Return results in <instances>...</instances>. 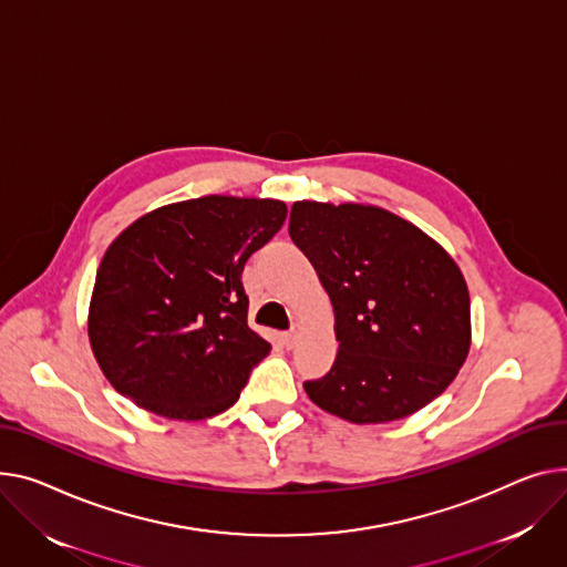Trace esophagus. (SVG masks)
<instances>
[{"label": "esophagus", "mask_w": 567, "mask_h": 567, "mask_svg": "<svg viewBox=\"0 0 567 567\" xmlns=\"http://www.w3.org/2000/svg\"><path fill=\"white\" fill-rule=\"evenodd\" d=\"M296 342H298V332H285L282 334V347L285 349H293Z\"/></svg>", "instance_id": "esophagus-1"}]
</instances>
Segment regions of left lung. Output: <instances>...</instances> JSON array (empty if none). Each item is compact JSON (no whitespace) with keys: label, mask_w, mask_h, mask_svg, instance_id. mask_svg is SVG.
<instances>
[{"label":"left lung","mask_w":567,"mask_h":567,"mask_svg":"<svg viewBox=\"0 0 567 567\" xmlns=\"http://www.w3.org/2000/svg\"><path fill=\"white\" fill-rule=\"evenodd\" d=\"M289 237L326 289L339 342L332 369L303 388L351 424H388L440 396L472 344L458 264L417 225L375 205L298 200Z\"/></svg>","instance_id":"left-lung-1"}]
</instances>
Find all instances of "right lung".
Returning <instances> with one entry per match:
<instances>
[{"label": "right lung", "instance_id": "add662e5", "mask_svg": "<svg viewBox=\"0 0 567 567\" xmlns=\"http://www.w3.org/2000/svg\"><path fill=\"white\" fill-rule=\"evenodd\" d=\"M274 198L203 196L143 214L111 241L89 306L104 379L175 422L228 410L271 347L248 326L246 259L285 223Z\"/></svg>", "mask_w": 567, "mask_h": 567}]
</instances>
